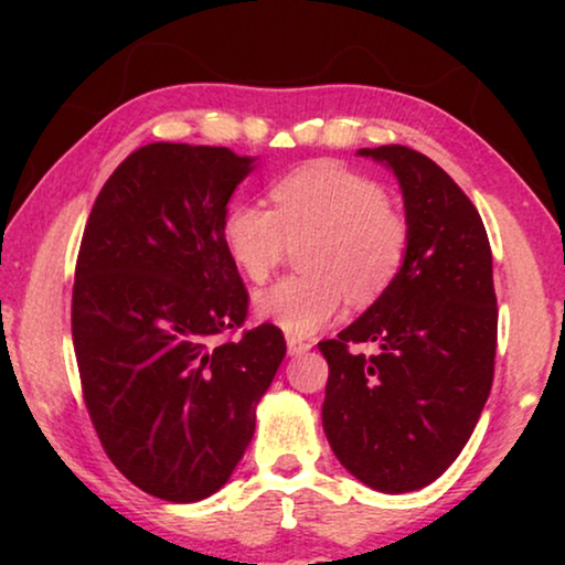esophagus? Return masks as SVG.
Returning a JSON list of instances; mask_svg holds the SVG:
<instances>
[{
    "label": "esophagus",
    "instance_id": "34e87169",
    "mask_svg": "<svg viewBox=\"0 0 565 565\" xmlns=\"http://www.w3.org/2000/svg\"><path fill=\"white\" fill-rule=\"evenodd\" d=\"M313 342L311 339H300V337H288V352L292 354V358H298V354H306L308 350H311Z\"/></svg>",
    "mask_w": 565,
    "mask_h": 565
}]
</instances>
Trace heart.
Listing matches in <instances>:
<instances>
[{"label":"heart","instance_id":"obj_1","mask_svg":"<svg viewBox=\"0 0 565 565\" xmlns=\"http://www.w3.org/2000/svg\"><path fill=\"white\" fill-rule=\"evenodd\" d=\"M273 211L236 200L221 223L228 257L252 282H265L288 242L300 244L306 273L257 292L254 311L290 337H311L342 311L347 296L367 306L396 280L408 252V223L370 177L316 161L269 184Z\"/></svg>","mask_w":565,"mask_h":565}]
</instances>
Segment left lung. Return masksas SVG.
<instances>
[{
  "label": "left lung",
  "mask_w": 565,
  "mask_h": 565,
  "mask_svg": "<svg viewBox=\"0 0 565 565\" xmlns=\"http://www.w3.org/2000/svg\"><path fill=\"white\" fill-rule=\"evenodd\" d=\"M404 192L408 252L391 288L319 350L321 419L339 462L370 489L406 493L445 473L493 383L499 308L483 221L452 177L408 146L360 149ZM375 343L376 352L354 351Z\"/></svg>",
  "instance_id": "8db88e82"
}]
</instances>
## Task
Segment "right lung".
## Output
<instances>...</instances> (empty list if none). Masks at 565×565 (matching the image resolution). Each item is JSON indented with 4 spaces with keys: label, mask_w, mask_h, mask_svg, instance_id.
<instances>
[{
    "label": "right lung",
    "mask_w": 565,
    "mask_h": 565,
    "mask_svg": "<svg viewBox=\"0 0 565 565\" xmlns=\"http://www.w3.org/2000/svg\"><path fill=\"white\" fill-rule=\"evenodd\" d=\"M252 161L223 146H141L99 190L76 257L89 419L130 483L177 504L228 481L285 358L275 323L244 329L249 292L221 236Z\"/></svg>",
    "instance_id": "1"
}]
</instances>
